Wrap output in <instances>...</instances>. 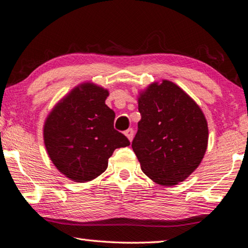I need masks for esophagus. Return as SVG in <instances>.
<instances>
[{"instance_id": "esophagus-1", "label": "esophagus", "mask_w": 248, "mask_h": 248, "mask_svg": "<svg viewBox=\"0 0 248 248\" xmlns=\"http://www.w3.org/2000/svg\"><path fill=\"white\" fill-rule=\"evenodd\" d=\"M124 134H125V136H126L127 139H128V140L132 141L133 136H134V131H133V129L132 128H128V129H126V131L124 132Z\"/></svg>"}]
</instances>
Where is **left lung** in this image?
<instances>
[{
  "mask_svg": "<svg viewBox=\"0 0 248 248\" xmlns=\"http://www.w3.org/2000/svg\"><path fill=\"white\" fill-rule=\"evenodd\" d=\"M141 119L132 141L143 172L164 186L186 180L203 159L208 122L191 96L169 80L140 92Z\"/></svg>",
  "mask_w": 248,
  "mask_h": 248,
  "instance_id": "8db88e82",
  "label": "left lung"
}]
</instances>
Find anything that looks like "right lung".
I'll return each mask as SVG.
<instances>
[{"label": "right lung", "instance_id": "right-lung-1", "mask_svg": "<svg viewBox=\"0 0 248 248\" xmlns=\"http://www.w3.org/2000/svg\"><path fill=\"white\" fill-rule=\"evenodd\" d=\"M108 96V89L82 82L58 101L45 120L47 154L68 179H95L107 170L113 152L129 145L113 126L115 113L105 104Z\"/></svg>", "mask_w": 248, "mask_h": 248}]
</instances>
